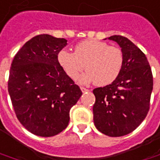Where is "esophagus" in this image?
Returning <instances> with one entry per match:
<instances>
[{
  "label": "esophagus",
  "mask_w": 160,
  "mask_h": 160,
  "mask_svg": "<svg viewBox=\"0 0 160 160\" xmlns=\"http://www.w3.org/2000/svg\"><path fill=\"white\" fill-rule=\"evenodd\" d=\"M80 89H81V91H82L83 93H85V92H88V91H89L88 89L86 88H84V87H80Z\"/></svg>",
  "instance_id": "1"
}]
</instances>
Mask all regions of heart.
<instances>
[{
  "label": "heart",
  "mask_w": 160,
  "mask_h": 160,
  "mask_svg": "<svg viewBox=\"0 0 160 160\" xmlns=\"http://www.w3.org/2000/svg\"><path fill=\"white\" fill-rule=\"evenodd\" d=\"M123 59L119 47L95 39L77 43L74 52L62 49L58 53V62L68 77L76 80L86 67L88 72L78 79L79 82L86 84L94 81L100 87L117 80L122 69Z\"/></svg>",
  "instance_id": "1"
}]
</instances>
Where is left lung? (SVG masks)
<instances>
[{"instance_id": "8db88e82", "label": "left lung", "mask_w": 160, "mask_h": 160, "mask_svg": "<svg viewBox=\"0 0 160 160\" xmlns=\"http://www.w3.org/2000/svg\"><path fill=\"white\" fill-rule=\"evenodd\" d=\"M123 53V66L111 84L93 90L95 103L94 122L99 131L109 137L132 132L144 121L150 109L153 78L147 58L122 36H111Z\"/></svg>"}]
</instances>
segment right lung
Returning <instances> with one entry per match:
<instances>
[{
  "instance_id": "add662e5",
  "label": "right lung",
  "mask_w": 160,
  "mask_h": 160,
  "mask_svg": "<svg viewBox=\"0 0 160 160\" xmlns=\"http://www.w3.org/2000/svg\"><path fill=\"white\" fill-rule=\"evenodd\" d=\"M65 38L36 36L24 43L12 61L8 89L16 117L39 137H52L66 129L69 112L80 98V87L58 62Z\"/></svg>"
}]
</instances>
